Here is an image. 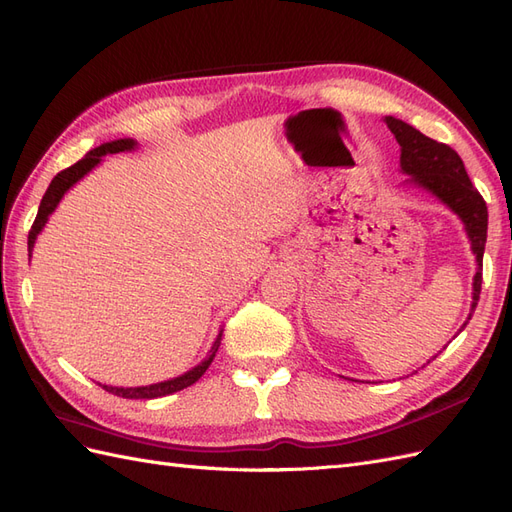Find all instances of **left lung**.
Here are the masks:
<instances>
[{
	"instance_id": "obj_1",
	"label": "left lung",
	"mask_w": 512,
	"mask_h": 512,
	"mask_svg": "<svg viewBox=\"0 0 512 512\" xmlns=\"http://www.w3.org/2000/svg\"><path fill=\"white\" fill-rule=\"evenodd\" d=\"M386 124L401 145V169L410 173L416 184L425 186L435 197H440L465 223L467 236L472 240V251L478 261V272L474 276V311L480 298V285H483V255L489 216L487 203L474 188L472 180L467 178L463 160L450 145L429 139L414 126L397 118H386Z\"/></svg>"
}]
</instances>
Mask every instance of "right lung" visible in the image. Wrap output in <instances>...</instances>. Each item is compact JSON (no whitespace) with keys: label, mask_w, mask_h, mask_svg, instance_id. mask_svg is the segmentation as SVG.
<instances>
[{"label":"right lung","mask_w":512,"mask_h":512,"mask_svg":"<svg viewBox=\"0 0 512 512\" xmlns=\"http://www.w3.org/2000/svg\"><path fill=\"white\" fill-rule=\"evenodd\" d=\"M133 148H135V141L133 139H118V141H111V143H102L100 148L92 150L90 154H85V158L77 160L75 165H70L68 169H64V171H60V173L55 175V178L49 184V188H47L45 197H42V201H40L36 221H34L32 229H29V236H27L29 257H32V248H34L36 236L40 233V229L45 227L49 214L55 210V206H57V203H60L62 195L68 191V188L75 184L77 180H81L83 175L90 171L92 167H96L100 163L102 156L115 154V152H124V150H133ZM221 337H223V332L218 334V339L214 341V345L210 349V354L206 356V360H203L201 364H197L193 371H188V373H184L180 377L167 379V382L152 384V386H141V388H115V386H102V388H105L111 394H118V397H124V399H156V397H165V394H171V392L184 390L188 386H193L197 379L208 371V367H210L216 352H218V345H221Z\"/></svg>","instance_id":"right-lung-1"}]
</instances>
